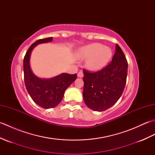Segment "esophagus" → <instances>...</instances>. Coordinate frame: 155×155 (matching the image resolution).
Masks as SVG:
<instances>
[{"label": "esophagus", "instance_id": "1", "mask_svg": "<svg viewBox=\"0 0 155 155\" xmlns=\"http://www.w3.org/2000/svg\"><path fill=\"white\" fill-rule=\"evenodd\" d=\"M78 77H83V76H84V73H83V71H79V72H78Z\"/></svg>", "mask_w": 155, "mask_h": 155}]
</instances>
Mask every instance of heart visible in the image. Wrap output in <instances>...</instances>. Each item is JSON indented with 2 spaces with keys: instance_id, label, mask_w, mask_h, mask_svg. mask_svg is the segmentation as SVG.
<instances>
[{
  "instance_id": "heart-1",
  "label": "heart",
  "mask_w": 155,
  "mask_h": 155,
  "mask_svg": "<svg viewBox=\"0 0 155 155\" xmlns=\"http://www.w3.org/2000/svg\"><path fill=\"white\" fill-rule=\"evenodd\" d=\"M113 55L112 50L107 47H103L100 43H93L82 48L78 52L81 58H87L86 66L91 71H98L104 68Z\"/></svg>"
}]
</instances>
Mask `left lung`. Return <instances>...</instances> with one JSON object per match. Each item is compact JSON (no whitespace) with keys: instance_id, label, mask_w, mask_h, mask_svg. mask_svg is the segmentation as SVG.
I'll list each match as a JSON object with an SVG mask.
<instances>
[{"instance_id":"1","label":"left lung","mask_w":155,"mask_h":155,"mask_svg":"<svg viewBox=\"0 0 155 155\" xmlns=\"http://www.w3.org/2000/svg\"><path fill=\"white\" fill-rule=\"evenodd\" d=\"M128 62L117 44L111 62L101 70L90 72L84 69L83 98L88 108L103 111L117 103L126 84Z\"/></svg>"}]
</instances>
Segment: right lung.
<instances>
[{
    "instance_id": "1",
    "label": "right lung",
    "mask_w": 155,
    "mask_h": 155,
    "mask_svg": "<svg viewBox=\"0 0 155 155\" xmlns=\"http://www.w3.org/2000/svg\"><path fill=\"white\" fill-rule=\"evenodd\" d=\"M52 37L39 39L32 44L26 53L23 61L25 84L28 93L36 104L44 108H53L61 103L66 89L77 77V74L62 73L50 79H41L32 73L29 61L31 52L41 43L51 42Z\"/></svg>"
}]
</instances>
